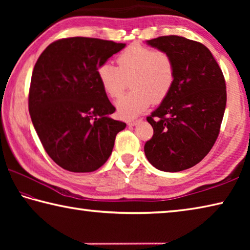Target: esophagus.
I'll list each match as a JSON object with an SVG mask.
<instances>
[{"label": "esophagus", "instance_id": "esophagus-1", "mask_svg": "<svg viewBox=\"0 0 250 250\" xmlns=\"http://www.w3.org/2000/svg\"><path fill=\"white\" fill-rule=\"evenodd\" d=\"M140 121L141 120H129L128 122H126V124H128L129 126H134L135 125H138Z\"/></svg>", "mask_w": 250, "mask_h": 250}]
</instances>
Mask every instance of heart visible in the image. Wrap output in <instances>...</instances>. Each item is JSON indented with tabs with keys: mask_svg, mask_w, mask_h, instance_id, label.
<instances>
[{
	"mask_svg": "<svg viewBox=\"0 0 250 250\" xmlns=\"http://www.w3.org/2000/svg\"><path fill=\"white\" fill-rule=\"evenodd\" d=\"M118 67L104 62L97 68V77L104 91L117 98L131 79L132 91L116 101L118 115L131 119L149 107L159 104L171 91L175 79L172 57L164 50H154L139 44L130 45L117 58Z\"/></svg>",
	"mask_w": 250,
	"mask_h": 250,
	"instance_id": "heart-1",
	"label": "heart"
}]
</instances>
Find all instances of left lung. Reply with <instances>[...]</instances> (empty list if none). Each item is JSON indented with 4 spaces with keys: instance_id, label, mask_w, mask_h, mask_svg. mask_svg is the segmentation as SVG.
I'll use <instances>...</instances> for the list:
<instances>
[{
    "instance_id": "left-lung-1",
    "label": "left lung",
    "mask_w": 250,
    "mask_h": 250,
    "mask_svg": "<svg viewBox=\"0 0 250 250\" xmlns=\"http://www.w3.org/2000/svg\"><path fill=\"white\" fill-rule=\"evenodd\" d=\"M172 57L175 79L171 91L146 120L153 137L146 159L164 172H180L205 158L218 137L226 107L225 79L210 50L181 36L146 41Z\"/></svg>"
}]
</instances>
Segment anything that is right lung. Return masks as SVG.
Returning a JSON list of instances; mask_svg holds the SVG:
<instances>
[{
  "label": "right lung",
  "instance_id": "right-lung-1",
  "mask_svg": "<svg viewBox=\"0 0 250 250\" xmlns=\"http://www.w3.org/2000/svg\"><path fill=\"white\" fill-rule=\"evenodd\" d=\"M125 47L89 37L48 45L32 74L28 110L45 151L67 171L94 172L111 154L125 124L110 115L116 108L97 77V68Z\"/></svg>",
  "mask_w": 250,
  "mask_h": 250
}]
</instances>
